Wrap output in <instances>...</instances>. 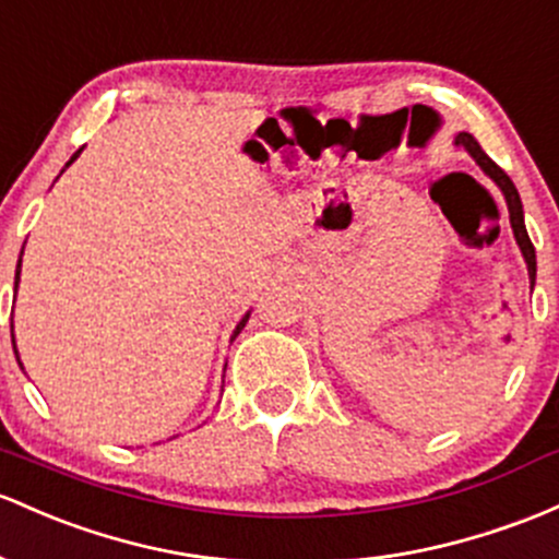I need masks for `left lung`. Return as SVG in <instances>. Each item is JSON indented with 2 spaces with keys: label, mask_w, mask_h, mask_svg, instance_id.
<instances>
[{
  "label": "left lung",
  "mask_w": 559,
  "mask_h": 559,
  "mask_svg": "<svg viewBox=\"0 0 559 559\" xmlns=\"http://www.w3.org/2000/svg\"><path fill=\"white\" fill-rule=\"evenodd\" d=\"M453 143L462 145L464 151L469 153L472 158H475V164L480 167L490 180L496 182V188L501 190V195H504L507 201V210H509V225H512V233H514V241H518L520 251H523V260L525 265H528V278H531V286L536 284V249H533L531 238H528V230H525V214H523V201H520V193L518 188H514V182L509 180L507 171L501 167H496L493 162L486 156V151L477 145V140L472 138L467 132H459L456 138H453Z\"/></svg>",
  "instance_id": "1"
}]
</instances>
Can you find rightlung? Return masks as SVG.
Returning <instances> with one entry per match:
<instances>
[{"label":"right lung","instance_id":"obj_1","mask_svg":"<svg viewBox=\"0 0 559 559\" xmlns=\"http://www.w3.org/2000/svg\"><path fill=\"white\" fill-rule=\"evenodd\" d=\"M82 151H84V145H82V148H79L76 153H73V156L69 158V164H66V167H63V169H69V167H71V164H73V162H76V158H79V153H82ZM21 257H23V251H21ZM17 284H21V260H17V270H15V292H17ZM249 316H251V310H249V312H243V318H241V321H238V323H236V329H233V334H230V342H233V340H236V336H238V334H241V329H243V326H247ZM10 331H12V321H10ZM12 349H15V358H17V347H15V334H12ZM17 364H21V358H17Z\"/></svg>","mask_w":559,"mask_h":559}]
</instances>
